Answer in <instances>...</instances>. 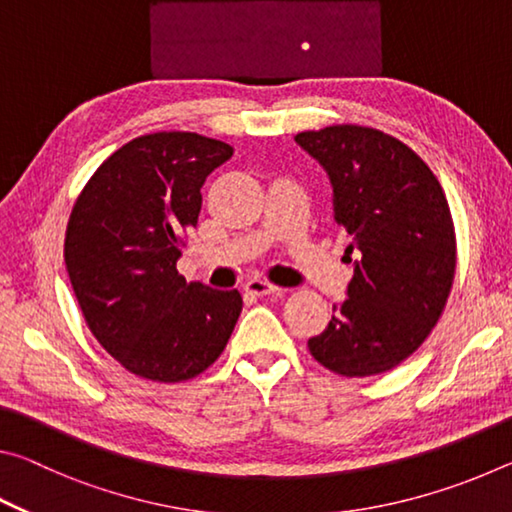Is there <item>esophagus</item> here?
<instances>
[{"instance_id": "34e87169", "label": "esophagus", "mask_w": 512, "mask_h": 512, "mask_svg": "<svg viewBox=\"0 0 512 512\" xmlns=\"http://www.w3.org/2000/svg\"><path fill=\"white\" fill-rule=\"evenodd\" d=\"M246 291L253 293V296H271V293L282 291L280 287H275V284L262 280V277H253V280L246 282Z\"/></svg>"}]
</instances>
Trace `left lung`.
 I'll list each match as a JSON object with an SVG mask.
<instances>
[{
  "mask_svg": "<svg viewBox=\"0 0 512 512\" xmlns=\"http://www.w3.org/2000/svg\"><path fill=\"white\" fill-rule=\"evenodd\" d=\"M296 142L327 173L354 266L348 298L309 352L343 377L379 375L411 357L443 314L456 268L447 198L418 153L375 128L329 126Z\"/></svg>",
  "mask_w": 512,
  "mask_h": 512,
  "instance_id": "8db88e82",
  "label": "left lung"
}]
</instances>
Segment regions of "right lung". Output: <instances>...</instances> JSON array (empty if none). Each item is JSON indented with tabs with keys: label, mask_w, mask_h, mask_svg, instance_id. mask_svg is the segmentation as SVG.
Here are the masks:
<instances>
[{
	"label": "right lung",
	"mask_w": 512,
	"mask_h": 512,
	"mask_svg": "<svg viewBox=\"0 0 512 512\" xmlns=\"http://www.w3.org/2000/svg\"><path fill=\"white\" fill-rule=\"evenodd\" d=\"M232 146L196 133H153L94 171L65 235V264L85 323L133 375L185 381L219 359L244 307L178 273L210 173Z\"/></svg>",
	"instance_id": "1"
}]
</instances>
